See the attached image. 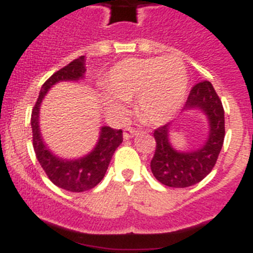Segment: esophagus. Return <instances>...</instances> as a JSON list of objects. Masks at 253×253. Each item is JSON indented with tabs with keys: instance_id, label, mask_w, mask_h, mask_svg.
<instances>
[{
	"instance_id": "obj_1",
	"label": "esophagus",
	"mask_w": 253,
	"mask_h": 253,
	"mask_svg": "<svg viewBox=\"0 0 253 253\" xmlns=\"http://www.w3.org/2000/svg\"><path fill=\"white\" fill-rule=\"evenodd\" d=\"M137 134H138V130H135V129H133V128H125L124 134H123V137H124L125 140H128V139H130V138L135 137Z\"/></svg>"
}]
</instances>
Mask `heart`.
I'll return each mask as SVG.
<instances>
[{
    "instance_id": "obj_1",
    "label": "heart",
    "mask_w": 253,
    "mask_h": 253,
    "mask_svg": "<svg viewBox=\"0 0 253 253\" xmlns=\"http://www.w3.org/2000/svg\"><path fill=\"white\" fill-rule=\"evenodd\" d=\"M187 71L184 60L165 57L126 58L107 72L102 105L107 114H125V101L135 97V110L144 122L162 124L177 113L185 100Z\"/></svg>"
}]
</instances>
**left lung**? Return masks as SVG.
Returning a JSON list of instances; mask_svg holds the SVG:
<instances>
[{
	"mask_svg": "<svg viewBox=\"0 0 253 253\" xmlns=\"http://www.w3.org/2000/svg\"><path fill=\"white\" fill-rule=\"evenodd\" d=\"M199 110L207 116L209 130L203 146L194 151H177L169 142L171 123L154 130L156 152L151 161L152 173L169 187H189L207 177L213 169L224 142V110L209 81L191 88L184 111Z\"/></svg>",
	"mask_w": 253,
	"mask_h": 253,
	"instance_id": "1",
	"label": "left lung"
}]
</instances>
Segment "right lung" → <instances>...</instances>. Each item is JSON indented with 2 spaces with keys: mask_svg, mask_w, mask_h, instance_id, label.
Returning a JSON list of instances; mask_svg holds the SVG:
<instances>
[{
  "mask_svg": "<svg viewBox=\"0 0 253 253\" xmlns=\"http://www.w3.org/2000/svg\"><path fill=\"white\" fill-rule=\"evenodd\" d=\"M84 72H86V58L84 55H81L57 71L54 75H51L42 86L38 101L35 102L31 113L33 147L40 166L43 167L46 176L53 184L72 193H82L99 184L106 173L114 152L123 142L122 129L116 130L110 126H102L100 129V137L95 148L90 153L77 160H66L58 157L53 154V152L44 143L39 126L40 105L43 102L44 97L51 87L59 82H78L80 80H84Z\"/></svg>",
  "mask_w": 253,
  "mask_h": 253,
  "instance_id": "add662e5",
  "label": "right lung"
}]
</instances>
